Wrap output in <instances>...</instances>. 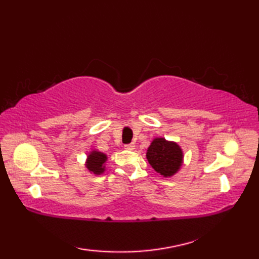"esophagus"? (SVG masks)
<instances>
[{
    "mask_svg": "<svg viewBox=\"0 0 259 259\" xmlns=\"http://www.w3.org/2000/svg\"><path fill=\"white\" fill-rule=\"evenodd\" d=\"M135 147H136L135 144H128V145L124 146V149H126V150H134Z\"/></svg>",
    "mask_w": 259,
    "mask_h": 259,
    "instance_id": "obj_1",
    "label": "esophagus"
}]
</instances>
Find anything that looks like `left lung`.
<instances>
[{
    "mask_svg": "<svg viewBox=\"0 0 259 259\" xmlns=\"http://www.w3.org/2000/svg\"><path fill=\"white\" fill-rule=\"evenodd\" d=\"M146 157L158 174L163 177H171L183 164L184 153L176 142L156 138L148 148Z\"/></svg>",
    "mask_w": 259,
    "mask_h": 259,
    "instance_id": "1",
    "label": "left lung"
}]
</instances>
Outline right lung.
<instances>
[{
    "label": "right lung",
    "instance_id": "1",
    "mask_svg": "<svg viewBox=\"0 0 259 259\" xmlns=\"http://www.w3.org/2000/svg\"><path fill=\"white\" fill-rule=\"evenodd\" d=\"M107 159V155H104V153L98 150H93L88 155L85 167L92 174L101 175L104 172V170H106L104 163H106Z\"/></svg>",
    "mask_w": 259,
    "mask_h": 259
}]
</instances>
